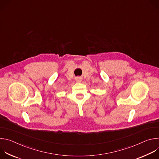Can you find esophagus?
I'll list each match as a JSON object with an SVG mask.
<instances>
[{
	"instance_id": "34e87169",
	"label": "esophagus",
	"mask_w": 159,
	"mask_h": 159,
	"mask_svg": "<svg viewBox=\"0 0 159 159\" xmlns=\"http://www.w3.org/2000/svg\"><path fill=\"white\" fill-rule=\"evenodd\" d=\"M76 81L78 82H81V79L79 77H77V78H76Z\"/></svg>"
}]
</instances>
